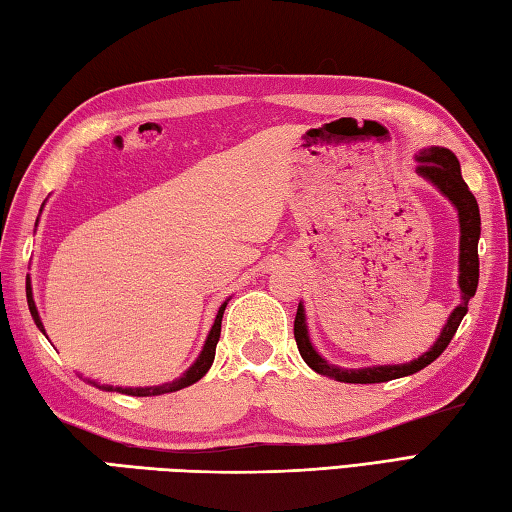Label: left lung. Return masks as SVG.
<instances>
[{
    "mask_svg": "<svg viewBox=\"0 0 512 512\" xmlns=\"http://www.w3.org/2000/svg\"><path fill=\"white\" fill-rule=\"evenodd\" d=\"M417 173L428 180L432 187H435L441 196L450 200V205L457 209L459 218V292L461 301L450 312L446 325L439 334V339L430 345L428 352H423L419 359L410 363H394V365H370V368H359V370H345L339 365L327 363L321 354L316 352V347L310 341V330H307V318H305V305L298 303L296 321H294V339L298 345V352H301L303 361L310 365V368L323 376H330L334 381L341 383H383L392 379H401V376H410L430 365L437 356L446 350L448 343L455 336L461 318L468 312V301L477 292L479 283V234H481V218H479V205L475 196L470 194L468 185L461 178V167L455 153L446 147H428L421 149L417 156Z\"/></svg>",
    "mask_w": 512,
    "mask_h": 512,
    "instance_id": "left-lung-1",
    "label": "left lung"
}]
</instances>
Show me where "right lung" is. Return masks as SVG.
<instances>
[{
	"instance_id": "obj_1",
	"label": "right lung",
	"mask_w": 512,
	"mask_h": 512,
	"mask_svg": "<svg viewBox=\"0 0 512 512\" xmlns=\"http://www.w3.org/2000/svg\"><path fill=\"white\" fill-rule=\"evenodd\" d=\"M42 211V209H40ZM26 301H28V310H31V316L35 325L40 327L42 334L46 336V330L42 325V318H40V312H37L35 307V301H33V287H31V281L26 278ZM229 303L227 301L220 305V310L216 314V321L214 325H211V330L207 334V341L205 345H202V350L198 354V359L189 365V370L182 372V376H178V379H173L169 383H162V385H147V388H122V385H100L98 381H91L86 379L91 385H95V388L100 390H106V392H120V394H131V397H158V394H167V392H176V390H182L187 388V385L200 381L202 376L207 374V370L211 368V363H214V356H216V345H218V339H220V323H223V314H225V307ZM48 339V336H46Z\"/></svg>"
}]
</instances>
